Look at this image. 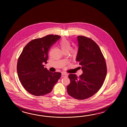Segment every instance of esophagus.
<instances>
[{
	"label": "esophagus",
	"mask_w": 127,
	"mask_h": 127,
	"mask_svg": "<svg viewBox=\"0 0 127 127\" xmlns=\"http://www.w3.org/2000/svg\"><path fill=\"white\" fill-rule=\"evenodd\" d=\"M67 75L66 73H62V77H67Z\"/></svg>",
	"instance_id": "esophagus-1"
}]
</instances>
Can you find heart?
<instances>
[{"label":"heart","mask_w":127,"mask_h":127,"mask_svg":"<svg viewBox=\"0 0 127 127\" xmlns=\"http://www.w3.org/2000/svg\"><path fill=\"white\" fill-rule=\"evenodd\" d=\"M60 47L63 53L68 52L71 49L70 42L66 39H63L60 43Z\"/></svg>","instance_id":"1"}]
</instances>
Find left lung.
<instances>
[{
  "instance_id": "obj_1",
  "label": "left lung",
  "mask_w": 127,
  "mask_h": 127,
  "mask_svg": "<svg viewBox=\"0 0 127 127\" xmlns=\"http://www.w3.org/2000/svg\"><path fill=\"white\" fill-rule=\"evenodd\" d=\"M77 39L78 49L76 60L81 65L83 73L79 77L70 74V83L67 89L71 97L83 100L91 97L102 86L107 66L103 54L94 41L83 36H78Z\"/></svg>"
}]
</instances>
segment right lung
Listing matches in <instances>:
<instances>
[{
	"instance_id": "add662e5",
	"label": "right lung",
	"mask_w": 127,
	"mask_h": 127,
	"mask_svg": "<svg viewBox=\"0 0 127 127\" xmlns=\"http://www.w3.org/2000/svg\"><path fill=\"white\" fill-rule=\"evenodd\" d=\"M61 36L47 35L31 41L25 46L17 62L19 81L25 89L34 96H43L51 92L61 76L60 72H51L44 68L48 52Z\"/></svg>"
}]
</instances>
